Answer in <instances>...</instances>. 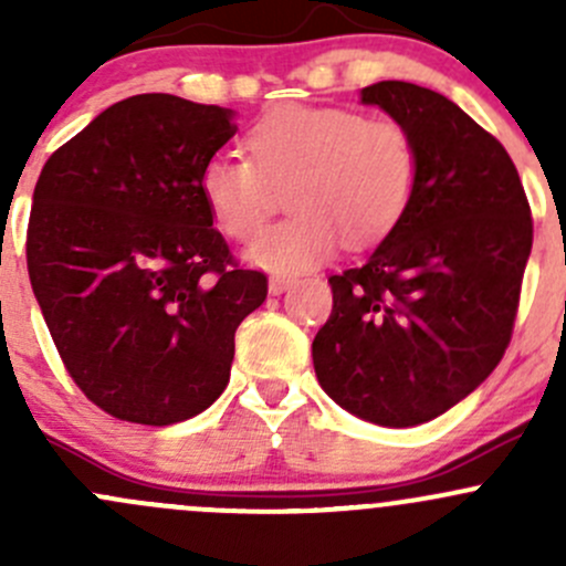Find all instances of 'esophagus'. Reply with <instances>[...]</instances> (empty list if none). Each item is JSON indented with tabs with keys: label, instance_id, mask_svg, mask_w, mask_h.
Wrapping results in <instances>:
<instances>
[{
	"label": "esophagus",
	"instance_id": "obj_1",
	"mask_svg": "<svg viewBox=\"0 0 566 566\" xmlns=\"http://www.w3.org/2000/svg\"><path fill=\"white\" fill-rule=\"evenodd\" d=\"M290 284H293V282H290V279L273 276L271 282H268V293H271V295H282L284 290H290Z\"/></svg>",
	"mask_w": 566,
	"mask_h": 566
}]
</instances>
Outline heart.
Segmentation results:
<instances>
[{
    "mask_svg": "<svg viewBox=\"0 0 566 566\" xmlns=\"http://www.w3.org/2000/svg\"><path fill=\"white\" fill-rule=\"evenodd\" d=\"M249 156H213L199 193L224 235L247 241L265 224L276 188L293 219L254 238L243 260L276 276L323 265L342 247H369L399 224L419 182V150L397 119L353 108L279 106L247 134Z\"/></svg>",
    "mask_w": 566,
    "mask_h": 566,
    "instance_id": "b5f03b06",
    "label": "heart"
}]
</instances>
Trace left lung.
I'll list each match as a JSON object with an SVG mask.
<instances>
[{
	"mask_svg": "<svg viewBox=\"0 0 566 566\" xmlns=\"http://www.w3.org/2000/svg\"><path fill=\"white\" fill-rule=\"evenodd\" d=\"M361 104L410 130L419 182L373 254L328 279L334 310L312 342V361L347 413L416 427L499 367L534 227L510 153L447 95L378 82L361 90Z\"/></svg>",
	"mask_w": 566,
	"mask_h": 566,
	"instance_id": "8db88e82",
	"label": "left lung"
}]
</instances>
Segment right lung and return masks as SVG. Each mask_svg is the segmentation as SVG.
I'll return each instance as SVG.
<instances>
[{"mask_svg":"<svg viewBox=\"0 0 566 566\" xmlns=\"http://www.w3.org/2000/svg\"><path fill=\"white\" fill-rule=\"evenodd\" d=\"M235 112L167 93L101 112L45 161L27 268L62 364L108 416L164 427L230 384L235 331L268 295L199 193Z\"/></svg>","mask_w":566,"mask_h":566,"instance_id":"obj_1","label":"right lung"}]
</instances>
